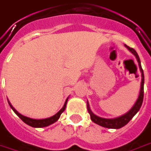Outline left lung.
I'll return each instance as SVG.
<instances>
[{
	"instance_id": "8db88e82",
	"label": "left lung",
	"mask_w": 151,
	"mask_h": 151,
	"mask_svg": "<svg viewBox=\"0 0 151 151\" xmlns=\"http://www.w3.org/2000/svg\"><path fill=\"white\" fill-rule=\"evenodd\" d=\"M126 47L128 49V50H130L132 54L136 56V59H137V62H138V64H139L140 71L141 73V83H140V93H139L138 98H137V100L135 102L134 106L130 109L129 111H127V113H125L122 116H118V117H116V118L108 119L102 118V117L97 116V115L94 114L93 111H91V109H90L88 101L87 102V107H88V113L90 114V116H91V120L94 123L97 124V125H99L101 127H106V128H109V129H119V128H122L124 126H126L127 123L132 120V117L139 111L140 106L142 105V102H143V98H144V73H143V69L141 68L140 58H139V56H138V54L136 53V51L134 49L130 48V47H128L127 45H126Z\"/></svg>"
}]
</instances>
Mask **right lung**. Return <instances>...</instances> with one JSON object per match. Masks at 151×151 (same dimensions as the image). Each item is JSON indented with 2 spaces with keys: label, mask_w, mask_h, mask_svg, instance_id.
<instances>
[{
  "label": "right lung",
  "mask_w": 151,
  "mask_h": 151,
  "mask_svg": "<svg viewBox=\"0 0 151 151\" xmlns=\"http://www.w3.org/2000/svg\"><path fill=\"white\" fill-rule=\"evenodd\" d=\"M68 100V97L67 99H66V101L64 102V105L63 106L62 108H61V110L58 111L56 114L53 116H51V117H49V118H45V119H40V120H38V119H32V118H29V117H27V116H24L23 115H21L20 113H19L17 111L15 110V108L12 106V105L11 104V102L8 101V103H9V105L11 107V109L15 111V113L18 116H19V118L21 119L23 122H24L25 124H27L29 126H30V127H36V128H40V127H48V126H50L51 124H53L55 122H57L58 120V118L60 117V115L62 114L63 112V111L65 110V108H66V105H67V101Z\"/></svg>",
  "instance_id": "1"
}]
</instances>
